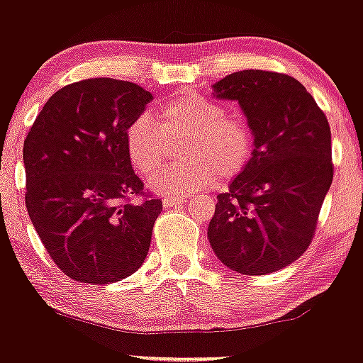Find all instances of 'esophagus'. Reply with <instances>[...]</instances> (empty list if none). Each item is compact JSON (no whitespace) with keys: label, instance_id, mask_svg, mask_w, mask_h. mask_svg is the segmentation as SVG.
<instances>
[{"label":"esophagus","instance_id":"34e87169","mask_svg":"<svg viewBox=\"0 0 363 363\" xmlns=\"http://www.w3.org/2000/svg\"><path fill=\"white\" fill-rule=\"evenodd\" d=\"M187 199V196H167V198L162 199V203H164L165 208H170V206H176V205H182Z\"/></svg>","mask_w":363,"mask_h":363}]
</instances>
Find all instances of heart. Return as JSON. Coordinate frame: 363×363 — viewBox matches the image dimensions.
<instances>
[{
	"label": "heart",
	"mask_w": 363,
	"mask_h": 363,
	"mask_svg": "<svg viewBox=\"0 0 363 363\" xmlns=\"http://www.w3.org/2000/svg\"><path fill=\"white\" fill-rule=\"evenodd\" d=\"M186 136V160L162 167L148 177V187L164 196H187L205 189L216 174L234 177L247 165L252 138L240 119L196 91H182L126 129V153L133 167L147 174L160 165L165 138Z\"/></svg>",
	"instance_id": "b5f03b06"
}]
</instances>
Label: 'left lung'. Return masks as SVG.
<instances>
[{"instance_id":"1","label":"left lung","mask_w":363,"mask_h":363,"mask_svg":"<svg viewBox=\"0 0 363 363\" xmlns=\"http://www.w3.org/2000/svg\"><path fill=\"white\" fill-rule=\"evenodd\" d=\"M211 90L218 101L239 104L254 141L247 165L216 196L208 240L237 273L278 272L311 244L331 187L328 119L289 74L244 69Z\"/></svg>"}]
</instances>
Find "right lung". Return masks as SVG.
<instances>
[{
  "label": "right lung",
  "mask_w": 363,
  "mask_h": 363,
  "mask_svg": "<svg viewBox=\"0 0 363 363\" xmlns=\"http://www.w3.org/2000/svg\"><path fill=\"white\" fill-rule=\"evenodd\" d=\"M153 95L131 82L89 78L44 104L23 143L28 216L65 274L106 285L143 264L162 201L143 198L126 129Z\"/></svg>",
  "instance_id": "obj_1"
}]
</instances>
